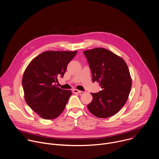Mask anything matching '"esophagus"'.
<instances>
[{"label": "esophagus", "instance_id": "obj_1", "mask_svg": "<svg viewBox=\"0 0 159 159\" xmlns=\"http://www.w3.org/2000/svg\"><path fill=\"white\" fill-rule=\"evenodd\" d=\"M72 92H73V93H74V94H79V93H82L81 90H79L76 89H74L72 90Z\"/></svg>", "mask_w": 159, "mask_h": 159}]
</instances>
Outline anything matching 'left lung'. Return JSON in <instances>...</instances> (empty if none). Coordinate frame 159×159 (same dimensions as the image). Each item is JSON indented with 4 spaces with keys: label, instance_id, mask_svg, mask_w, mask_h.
I'll return each mask as SVG.
<instances>
[{
    "label": "left lung",
    "instance_id": "1",
    "mask_svg": "<svg viewBox=\"0 0 159 159\" xmlns=\"http://www.w3.org/2000/svg\"><path fill=\"white\" fill-rule=\"evenodd\" d=\"M93 75V82L102 90L91 93L93 101L87 105L96 117L115 115L125 104L131 87V79L125 60L108 50L97 48L84 52Z\"/></svg>",
    "mask_w": 159,
    "mask_h": 159
}]
</instances>
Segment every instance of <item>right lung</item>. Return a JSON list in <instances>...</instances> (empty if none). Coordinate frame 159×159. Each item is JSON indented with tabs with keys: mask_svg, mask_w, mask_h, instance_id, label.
Wrapping results in <instances>:
<instances>
[{
	"mask_svg": "<svg viewBox=\"0 0 159 159\" xmlns=\"http://www.w3.org/2000/svg\"><path fill=\"white\" fill-rule=\"evenodd\" d=\"M75 52L47 51L35 57L22 76V85L27 104L42 118H57L64 110L72 95L71 90L57 87Z\"/></svg>",
	"mask_w": 159,
	"mask_h": 159,
	"instance_id": "1",
	"label": "right lung"
}]
</instances>
